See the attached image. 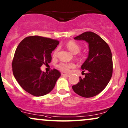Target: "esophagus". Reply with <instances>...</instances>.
Wrapping results in <instances>:
<instances>
[{
	"mask_svg": "<svg viewBox=\"0 0 128 128\" xmlns=\"http://www.w3.org/2000/svg\"><path fill=\"white\" fill-rule=\"evenodd\" d=\"M62 75L63 76H65V77H69L70 75H68V74H62Z\"/></svg>",
	"mask_w": 128,
	"mask_h": 128,
	"instance_id": "34e87169",
	"label": "esophagus"
}]
</instances>
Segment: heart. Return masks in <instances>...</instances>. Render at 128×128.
Here are the masks:
<instances>
[{
    "instance_id": "heart-1",
    "label": "heart",
    "mask_w": 128,
    "mask_h": 128,
    "mask_svg": "<svg viewBox=\"0 0 128 128\" xmlns=\"http://www.w3.org/2000/svg\"><path fill=\"white\" fill-rule=\"evenodd\" d=\"M66 47L68 48L70 52H72L73 54H77L80 52V46L75 42L73 41V40H70L68 41V42L66 44ZM58 50H55L53 53V56H55L57 54ZM75 66V64L72 62L67 63V62H61L58 65V68L60 70L63 72H68L70 69L72 68H74Z\"/></svg>"
}]
</instances>
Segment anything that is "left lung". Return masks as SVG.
<instances>
[{
  "label": "left lung",
  "instance_id": "8db88e82",
  "mask_svg": "<svg viewBox=\"0 0 128 128\" xmlns=\"http://www.w3.org/2000/svg\"><path fill=\"white\" fill-rule=\"evenodd\" d=\"M85 40L89 44L88 56L81 66L87 73L80 77V81L73 86L74 92L80 96L90 98L100 93L107 86L112 75L113 64L110 49L108 44L95 33L86 32L74 38Z\"/></svg>",
  "mask_w": 128,
  "mask_h": 128
}]
</instances>
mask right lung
I'll use <instances>...</instances> for the list:
<instances>
[{
  "mask_svg": "<svg viewBox=\"0 0 128 128\" xmlns=\"http://www.w3.org/2000/svg\"><path fill=\"white\" fill-rule=\"evenodd\" d=\"M60 42L38 36H28L19 43L12 62V73L19 85L28 93L40 96L52 90L61 74L40 70L44 64L51 62V53Z\"/></svg>",
  "mask_w": 128,
  "mask_h": 128,
  "instance_id": "1",
  "label": "right lung"
}]
</instances>
